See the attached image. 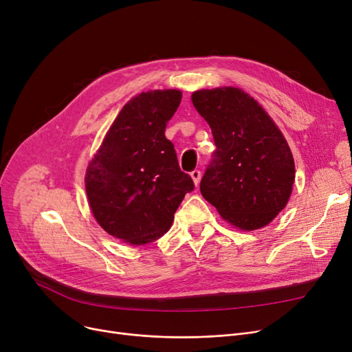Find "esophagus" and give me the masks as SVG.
Instances as JSON below:
<instances>
[{
    "label": "esophagus",
    "mask_w": 352,
    "mask_h": 352,
    "mask_svg": "<svg viewBox=\"0 0 352 352\" xmlns=\"http://www.w3.org/2000/svg\"><path fill=\"white\" fill-rule=\"evenodd\" d=\"M191 178H192V181H194L195 186H198V184H199V179H201V173H199L198 170H194V171L191 173Z\"/></svg>",
    "instance_id": "1"
}]
</instances>
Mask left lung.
<instances>
[{
  "label": "left lung",
  "mask_w": 352,
  "mask_h": 352,
  "mask_svg": "<svg viewBox=\"0 0 352 352\" xmlns=\"http://www.w3.org/2000/svg\"><path fill=\"white\" fill-rule=\"evenodd\" d=\"M191 101L217 145L199 184L202 197L238 230L268 226L287 207L295 181L294 157L281 129L241 88L198 89Z\"/></svg>",
  "instance_id": "8db88e82"
}]
</instances>
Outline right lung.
Returning <instances> with one entry per match:
<instances>
[{"label":"right lung","mask_w":352,"mask_h":352,"mask_svg":"<svg viewBox=\"0 0 352 352\" xmlns=\"http://www.w3.org/2000/svg\"><path fill=\"white\" fill-rule=\"evenodd\" d=\"M182 98L179 89H150L129 100L88 162L85 191L100 227L131 245L171 228L182 198L192 191L165 126Z\"/></svg>","instance_id":"right-lung-1"}]
</instances>
